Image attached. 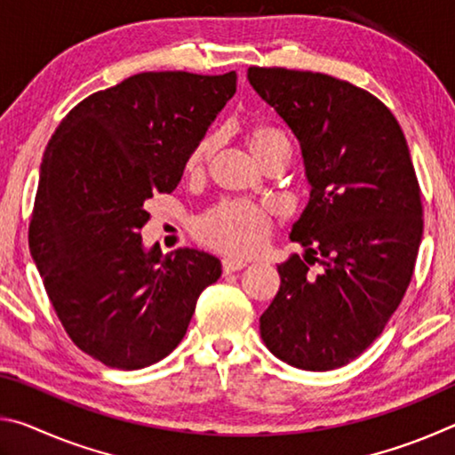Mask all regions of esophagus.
Wrapping results in <instances>:
<instances>
[{
    "instance_id": "34e87169",
    "label": "esophagus",
    "mask_w": 455,
    "mask_h": 455,
    "mask_svg": "<svg viewBox=\"0 0 455 455\" xmlns=\"http://www.w3.org/2000/svg\"><path fill=\"white\" fill-rule=\"evenodd\" d=\"M244 267H246L244 260H238V259H222V271H225V273L241 271V268H244Z\"/></svg>"
}]
</instances>
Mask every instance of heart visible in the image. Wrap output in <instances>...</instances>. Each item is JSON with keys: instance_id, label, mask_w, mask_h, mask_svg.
I'll use <instances>...</instances> for the list:
<instances>
[{"instance_id": "b5f03b06", "label": "heart", "mask_w": 455, "mask_h": 455, "mask_svg": "<svg viewBox=\"0 0 455 455\" xmlns=\"http://www.w3.org/2000/svg\"><path fill=\"white\" fill-rule=\"evenodd\" d=\"M244 144L259 164L276 156H291V138L276 126L252 124L244 130ZM217 150V136L198 140L184 160V172L192 179L204 174ZM271 233L267 214L249 203H225L196 220L195 235L203 244L233 257L257 252Z\"/></svg>"}]
</instances>
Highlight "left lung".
Returning a JSON list of instances; mask_svg holds the SVG:
<instances>
[{
  "instance_id": "1",
  "label": "left lung",
  "mask_w": 455,
  "mask_h": 455,
  "mask_svg": "<svg viewBox=\"0 0 455 455\" xmlns=\"http://www.w3.org/2000/svg\"><path fill=\"white\" fill-rule=\"evenodd\" d=\"M251 86L301 146L311 198L291 230L305 249L276 267L260 315L273 355L307 371L359 357L410 287L423 233L421 190L402 126L367 90L317 72L251 66ZM323 271L313 277L310 260Z\"/></svg>"
}]
</instances>
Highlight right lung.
I'll return each instance as SVG.
<instances>
[{
    "label": "right lung",
    "instance_id": "1",
    "mask_svg": "<svg viewBox=\"0 0 455 455\" xmlns=\"http://www.w3.org/2000/svg\"><path fill=\"white\" fill-rule=\"evenodd\" d=\"M235 92V72H142L84 98L48 142L29 251L68 337L100 363H158L219 281L217 257L144 251L140 230L148 198L179 187L192 146Z\"/></svg>",
    "mask_w": 455,
    "mask_h": 455
}]
</instances>
